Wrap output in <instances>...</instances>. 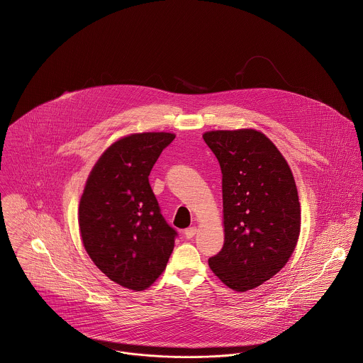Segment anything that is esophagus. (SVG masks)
<instances>
[{"mask_svg": "<svg viewBox=\"0 0 363 363\" xmlns=\"http://www.w3.org/2000/svg\"><path fill=\"white\" fill-rule=\"evenodd\" d=\"M197 233V228L196 226H191V228H187L186 230H184V236H186V239H191V238H194V235Z\"/></svg>", "mask_w": 363, "mask_h": 363, "instance_id": "obj_1", "label": "esophagus"}]
</instances>
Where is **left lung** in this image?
Returning <instances> with one entry per match:
<instances>
[{"instance_id": "left-lung-1", "label": "left lung", "mask_w": 363, "mask_h": 363, "mask_svg": "<svg viewBox=\"0 0 363 363\" xmlns=\"http://www.w3.org/2000/svg\"><path fill=\"white\" fill-rule=\"evenodd\" d=\"M222 172L225 242L208 259L229 288L245 292L272 278L292 256L301 232L294 174L259 131H208L203 135Z\"/></svg>"}]
</instances>
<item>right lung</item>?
I'll return each instance as SVG.
<instances>
[{"mask_svg":"<svg viewBox=\"0 0 363 363\" xmlns=\"http://www.w3.org/2000/svg\"><path fill=\"white\" fill-rule=\"evenodd\" d=\"M170 133L131 134L110 145L94 166L79 203L84 247L116 284L143 291L166 268L177 232L167 225L150 184Z\"/></svg>","mask_w":363,"mask_h":363,"instance_id":"add662e5","label":"right lung"}]
</instances>
